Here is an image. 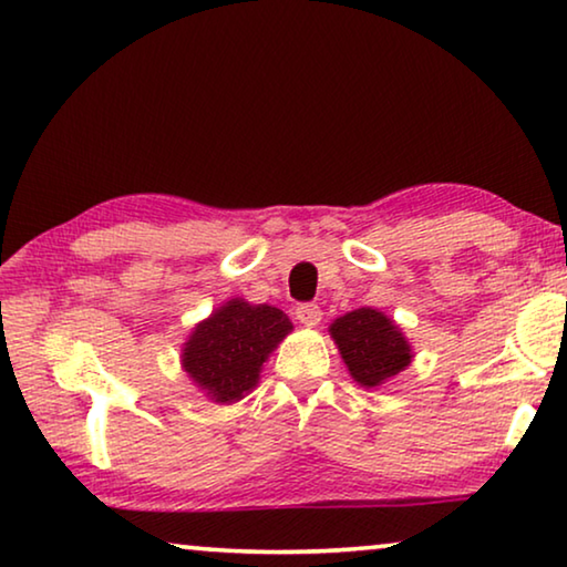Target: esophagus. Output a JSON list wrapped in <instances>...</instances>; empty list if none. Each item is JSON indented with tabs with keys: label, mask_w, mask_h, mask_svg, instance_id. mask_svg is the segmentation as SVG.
<instances>
[{
	"label": "esophagus",
	"mask_w": 567,
	"mask_h": 567,
	"mask_svg": "<svg viewBox=\"0 0 567 567\" xmlns=\"http://www.w3.org/2000/svg\"><path fill=\"white\" fill-rule=\"evenodd\" d=\"M295 318H298V323L302 326L316 328L320 323V318H323V312H320L318 306H312V302H302V306L295 308Z\"/></svg>",
	"instance_id": "obj_1"
}]
</instances>
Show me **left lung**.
Here are the masks:
<instances>
[{
  "label": "left lung",
  "mask_w": 567,
  "mask_h": 567,
  "mask_svg": "<svg viewBox=\"0 0 567 567\" xmlns=\"http://www.w3.org/2000/svg\"><path fill=\"white\" fill-rule=\"evenodd\" d=\"M328 333L351 379L364 390L386 384L415 359V351L402 328L377 308L346 312L328 326Z\"/></svg>",
  "instance_id": "obj_1"
}]
</instances>
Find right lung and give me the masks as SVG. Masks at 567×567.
<instances>
[{
  "mask_svg": "<svg viewBox=\"0 0 567 567\" xmlns=\"http://www.w3.org/2000/svg\"><path fill=\"white\" fill-rule=\"evenodd\" d=\"M287 333L292 323L280 308L231 298L193 326L181 367L210 402H239L259 384L261 367Z\"/></svg>",
  "mask_w": 567,
  "mask_h": 567,
  "instance_id": "right-lung-1",
  "label": "right lung"
}]
</instances>
